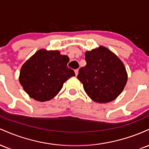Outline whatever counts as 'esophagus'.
<instances>
[{"instance_id": "esophagus-1", "label": "esophagus", "mask_w": 149, "mask_h": 149, "mask_svg": "<svg viewBox=\"0 0 149 149\" xmlns=\"http://www.w3.org/2000/svg\"><path fill=\"white\" fill-rule=\"evenodd\" d=\"M75 74H76V76H78V69L75 70Z\"/></svg>"}]
</instances>
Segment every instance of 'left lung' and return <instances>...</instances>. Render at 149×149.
<instances>
[{"instance_id":"obj_1","label":"left lung","mask_w":149,"mask_h":149,"mask_svg":"<svg viewBox=\"0 0 149 149\" xmlns=\"http://www.w3.org/2000/svg\"><path fill=\"white\" fill-rule=\"evenodd\" d=\"M86 66L79 69L78 79L88 96L98 103L114 100L127 83L123 63L103 46L85 52Z\"/></svg>"}]
</instances>
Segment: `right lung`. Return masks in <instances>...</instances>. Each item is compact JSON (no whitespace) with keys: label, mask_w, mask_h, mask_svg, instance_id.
<instances>
[{"label":"right lung","mask_w":149,"mask_h":149,"mask_svg":"<svg viewBox=\"0 0 149 149\" xmlns=\"http://www.w3.org/2000/svg\"><path fill=\"white\" fill-rule=\"evenodd\" d=\"M66 55L57 50L40 49L22 66L19 83L31 98L45 102L52 100L74 71L67 66Z\"/></svg>","instance_id":"right-lung-1"}]
</instances>
